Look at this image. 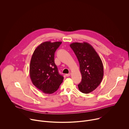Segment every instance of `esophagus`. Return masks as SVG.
Instances as JSON below:
<instances>
[{
  "mask_svg": "<svg viewBox=\"0 0 129 129\" xmlns=\"http://www.w3.org/2000/svg\"><path fill=\"white\" fill-rule=\"evenodd\" d=\"M71 75V73H68V74H66V77H69V76H70V75Z\"/></svg>",
  "mask_w": 129,
  "mask_h": 129,
  "instance_id": "34e87169",
  "label": "esophagus"
}]
</instances>
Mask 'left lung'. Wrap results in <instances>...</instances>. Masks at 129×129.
Returning a JSON list of instances; mask_svg holds the SVG:
<instances>
[{
	"instance_id": "1",
	"label": "left lung",
	"mask_w": 129,
	"mask_h": 129,
	"mask_svg": "<svg viewBox=\"0 0 129 129\" xmlns=\"http://www.w3.org/2000/svg\"><path fill=\"white\" fill-rule=\"evenodd\" d=\"M80 64L82 81L78 85L79 90L88 94L101 84L104 76L103 62L98 53L89 43L74 42L70 44Z\"/></svg>"
}]
</instances>
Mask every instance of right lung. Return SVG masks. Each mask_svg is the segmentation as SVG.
Instances as JSON below:
<instances>
[{
    "mask_svg": "<svg viewBox=\"0 0 129 129\" xmlns=\"http://www.w3.org/2000/svg\"><path fill=\"white\" fill-rule=\"evenodd\" d=\"M62 42L46 41L34 50L30 60L29 76L33 85L45 94L56 92L63 82L54 63V52Z\"/></svg>",
    "mask_w": 129,
    "mask_h": 129,
    "instance_id": "add662e5",
    "label": "right lung"
}]
</instances>
